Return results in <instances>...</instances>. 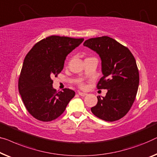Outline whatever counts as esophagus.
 Returning a JSON list of instances; mask_svg holds the SVG:
<instances>
[{"instance_id": "esophagus-1", "label": "esophagus", "mask_w": 157, "mask_h": 157, "mask_svg": "<svg viewBox=\"0 0 157 157\" xmlns=\"http://www.w3.org/2000/svg\"><path fill=\"white\" fill-rule=\"evenodd\" d=\"M78 94L79 95H81V96H86L87 94H86V93H83V92H81V91H78Z\"/></svg>"}]
</instances>
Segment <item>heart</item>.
<instances>
[{
  "instance_id": "b5f03b06",
  "label": "heart",
  "mask_w": 157,
  "mask_h": 157,
  "mask_svg": "<svg viewBox=\"0 0 157 157\" xmlns=\"http://www.w3.org/2000/svg\"><path fill=\"white\" fill-rule=\"evenodd\" d=\"M81 86H82V85H81Z\"/></svg>"
}]
</instances>
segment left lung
Here are the masks:
<instances>
[{
  "instance_id": "1",
  "label": "left lung",
  "mask_w": 157,
  "mask_h": 157,
  "mask_svg": "<svg viewBox=\"0 0 157 157\" xmlns=\"http://www.w3.org/2000/svg\"><path fill=\"white\" fill-rule=\"evenodd\" d=\"M83 45L101 58L103 76L97 88L108 90L105 97H97L91 112L105 121L120 120L130 110L137 93L140 76L135 59L128 48L108 36L90 38Z\"/></svg>"
}]
</instances>
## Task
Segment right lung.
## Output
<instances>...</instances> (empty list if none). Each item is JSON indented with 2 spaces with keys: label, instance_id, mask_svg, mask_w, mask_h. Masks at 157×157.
I'll list each match as a JSON object with an SVG mask.
<instances>
[{
  "label": "right lung",
  "instance_id": "right-lung-1",
  "mask_svg": "<svg viewBox=\"0 0 157 157\" xmlns=\"http://www.w3.org/2000/svg\"><path fill=\"white\" fill-rule=\"evenodd\" d=\"M83 41V38L52 35L35 44L26 55L18 89L27 110L37 120H55L74 97L75 92L69 88L56 92L52 78L62 71L67 56Z\"/></svg>",
  "mask_w": 157,
  "mask_h": 157
}]
</instances>
